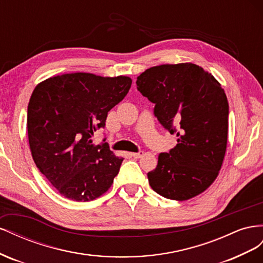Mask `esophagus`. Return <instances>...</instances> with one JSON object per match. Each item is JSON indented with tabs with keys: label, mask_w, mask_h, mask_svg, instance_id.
<instances>
[{
	"label": "esophagus",
	"mask_w": 263,
	"mask_h": 263,
	"mask_svg": "<svg viewBox=\"0 0 263 263\" xmlns=\"http://www.w3.org/2000/svg\"><path fill=\"white\" fill-rule=\"evenodd\" d=\"M142 156H144V151H138V153H133V154H132V157L136 158V159H139V158H141Z\"/></svg>",
	"instance_id": "obj_1"
}]
</instances>
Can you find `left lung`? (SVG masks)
I'll use <instances>...</instances> for the list:
<instances>
[{
  "instance_id": "left-lung-1",
  "label": "left lung",
  "mask_w": 263,
  "mask_h": 263,
  "mask_svg": "<svg viewBox=\"0 0 263 263\" xmlns=\"http://www.w3.org/2000/svg\"><path fill=\"white\" fill-rule=\"evenodd\" d=\"M138 91L155 103L158 121L178 144L158 156L148 172L155 192L186 201L208 190L224 161L228 138V101L220 83L192 62L151 67L137 77Z\"/></svg>"
}]
</instances>
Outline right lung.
Wrapping results in <instances>:
<instances>
[{"instance_id":"add662e5","label":"right lung","mask_w":263,"mask_h":263,"mask_svg":"<svg viewBox=\"0 0 263 263\" xmlns=\"http://www.w3.org/2000/svg\"><path fill=\"white\" fill-rule=\"evenodd\" d=\"M132 82L125 76L74 72L36 85L27 108L29 148L38 170L62 196L89 202L113 184L124 158L92 137Z\"/></svg>"}]
</instances>
